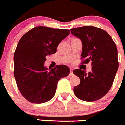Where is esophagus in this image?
<instances>
[{"mask_svg": "<svg viewBox=\"0 0 125 125\" xmlns=\"http://www.w3.org/2000/svg\"><path fill=\"white\" fill-rule=\"evenodd\" d=\"M73 73V69L70 68V76H72Z\"/></svg>", "mask_w": 125, "mask_h": 125, "instance_id": "esophagus-1", "label": "esophagus"}]
</instances>
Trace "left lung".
Segmentation results:
<instances>
[{
	"label": "left lung",
	"mask_w": 125,
	"mask_h": 125,
	"mask_svg": "<svg viewBox=\"0 0 125 125\" xmlns=\"http://www.w3.org/2000/svg\"><path fill=\"white\" fill-rule=\"evenodd\" d=\"M70 30L82 41L81 64L92 63V71L88 73L81 69L73 71L81 80L73 92L81 100L95 101L107 94L114 81L119 68L116 45L103 29L87 26Z\"/></svg>",
	"instance_id": "8db88e82"
}]
</instances>
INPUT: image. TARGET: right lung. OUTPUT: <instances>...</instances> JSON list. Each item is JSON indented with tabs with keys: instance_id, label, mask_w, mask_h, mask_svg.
Masks as SVG:
<instances>
[{
	"instance_id": "obj_1",
	"label": "right lung",
	"mask_w": 125,
	"mask_h": 125,
	"mask_svg": "<svg viewBox=\"0 0 125 125\" xmlns=\"http://www.w3.org/2000/svg\"><path fill=\"white\" fill-rule=\"evenodd\" d=\"M66 29L37 26L21 38L14 53L13 74L22 96L32 103H43L53 98L58 81L70 73L61 64L50 71L44 67L46 57L57 52L59 44L70 34Z\"/></svg>"
}]
</instances>
